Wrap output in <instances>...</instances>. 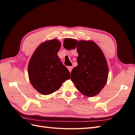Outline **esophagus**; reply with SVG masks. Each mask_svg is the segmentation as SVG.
Returning a JSON list of instances; mask_svg holds the SVG:
<instances>
[{
	"label": "esophagus",
	"instance_id": "1",
	"mask_svg": "<svg viewBox=\"0 0 135 135\" xmlns=\"http://www.w3.org/2000/svg\"><path fill=\"white\" fill-rule=\"evenodd\" d=\"M68 70H69V71H70V73H71L72 69H73V66H68Z\"/></svg>",
	"mask_w": 135,
	"mask_h": 135
}]
</instances>
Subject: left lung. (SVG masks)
I'll list each match as a JSON object with an SVG mask.
<instances>
[{
    "instance_id": "obj_1",
    "label": "left lung",
    "mask_w": 135,
    "mask_h": 135,
    "mask_svg": "<svg viewBox=\"0 0 135 135\" xmlns=\"http://www.w3.org/2000/svg\"><path fill=\"white\" fill-rule=\"evenodd\" d=\"M64 47L66 50L77 47L79 56L78 66L73 69L71 80L78 90L88 97L99 93L107 83L108 66L101 49L92 41H81L66 39Z\"/></svg>"
}]
</instances>
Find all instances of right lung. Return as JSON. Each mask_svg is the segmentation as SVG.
I'll return each instance as SVG.
<instances>
[{"instance_id": "1", "label": "right lung", "mask_w": 135, "mask_h": 135, "mask_svg": "<svg viewBox=\"0 0 135 135\" xmlns=\"http://www.w3.org/2000/svg\"><path fill=\"white\" fill-rule=\"evenodd\" d=\"M61 43L48 40L36 48L30 60L28 74L30 83L42 95L59 90L62 83L70 78V72L57 56Z\"/></svg>"}]
</instances>
